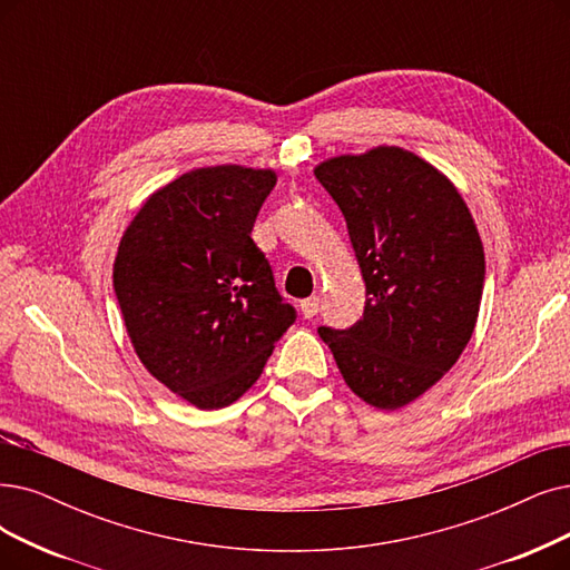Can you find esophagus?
<instances>
[{"mask_svg": "<svg viewBox=\"0 0 570 570\" xmlns=\"http://www.w3.org/2000/svg\"><path fill=\"white\" fill-rule=\"evenodd\" d=\"M299 308H302V315L306 317V321H311V317L317 315V311H321V299H317V297H308V299H304V302L299 304Z\"/></svg>", "mask_w": 570, "mask_h": 570, "instance_id": "esophagus-1", "label": "esophagus"}]
</instances>
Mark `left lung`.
I'll list each match as a JSON object with an SVG mask.
<instances>
[{
	"mask_svg": "<svg viewBox=\"0 0 570 570\" xmlns=\"http://www.w3.org/2000/svg\"><path fill=\"white\" fill-rule=\"evenodd\" d=\"M336 200L367 289L344 332L321 327L348 389L402 409L459 362L484 289V245L456 185L425 158L379 145L315 166Z\"/></svg>",
	"mask_w": 570,
	"mask_h": 570,
	"instance_id": "obj_1",
	"label": "left lung"
}]
</instances>
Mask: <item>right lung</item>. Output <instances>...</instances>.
Instances as JSON below:
<instances>
[{
  "instance_id": "obj_1",
  "label": "right lung",
  "mask_w": 570,
  "mask_h": 570,
  "mask_svg": "<svg viewBox=\"0 0 570 570\" xmlns=\"http://www.w3.org/2000/svg\"><path fill=\"white\" fill-rule=\"evenodd\" d=\"M276 170L196 168L156 189L114 259V292L145 370L198 409L234 404L294 323L249 238Z\"/></svg>"
}]
</instances>
